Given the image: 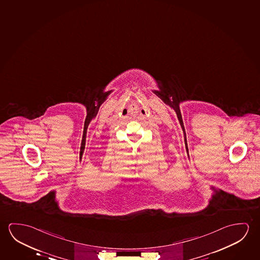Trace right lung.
<instances>
[{
  "label": "right lung",
  "mask_w": 260,
  "mask_h": 260,
  "mask_svg": "<svg viewBox=\"0 0 260 260\" xmlns=\"http://www.w3.org/2000/svg\"><path fill=\"white\" fill-rule=\"evenodd\" d=\"M173 104H174V106H175V105H176V102H175V101H173Z\"/></svg>",
  "instance_id": "right-lung-1"
}]
</instances>
